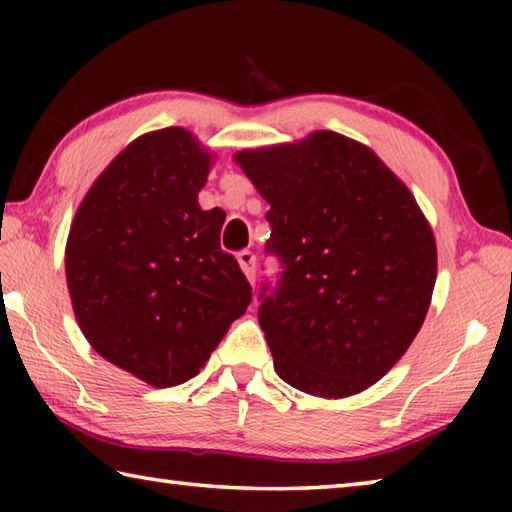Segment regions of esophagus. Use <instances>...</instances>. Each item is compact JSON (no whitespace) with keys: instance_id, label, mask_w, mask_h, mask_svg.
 Masks as SVG:
<instances>
[{"instance_id":"obj_1","label":"esophagus","mask_w":512,"mask_h":512,"mask_svg":"<svg viewBox=\"0 0 512 512\" xmlns=\"http://www.w3.org/2000/svg\"><path fill=\"white\" fill-rule=\"evenodd\" d=\"M237 259H239L241 271H244V275L248 277V282L255 284V273H257V257H255V253H250V250H241V253L237 255Z\"/></svg>"}]
</instances>
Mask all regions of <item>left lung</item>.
<instances>
[{"instance_id":"8db88e82","label":"left lung","mask_w":512,"mask_h":512,"mask_svg":"<svg viewBox=\"0 0 512 512\" xmlns=\"http://www.w3.org/2000/svg\"><path fill=\"white\" fill-rule=\"evenodd\" d=\"M235 162L271 205L266 250L284 268L257 311L275 372L316 397L366 391L429 311L438 255L420 205L375 151L334 131Z\"/></svg>"}]
</instances>
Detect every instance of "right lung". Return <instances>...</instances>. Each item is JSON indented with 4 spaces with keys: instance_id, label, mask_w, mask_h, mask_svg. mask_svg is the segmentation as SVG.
I'll use <instances>...</instances> for the list:
<instances>
[{
    "instance_id": "obj_1",
    "label": "right lung",
    "mask_w": 512,
    "mask_h": 512,
    "mask_svg": "<svg viewBox=\"0 0 512 512\" xmlns=\"http://www.w3.org/2000/svg\"><path fill=\"white\" fill-rule=\"evenodd\" d=\"M212 153L185 128L140 135L94 180L65 246L85 339L155 388L198 375L253 300L219 244L225 214L201 210Z\"/></svg>"
}]
</instances>
